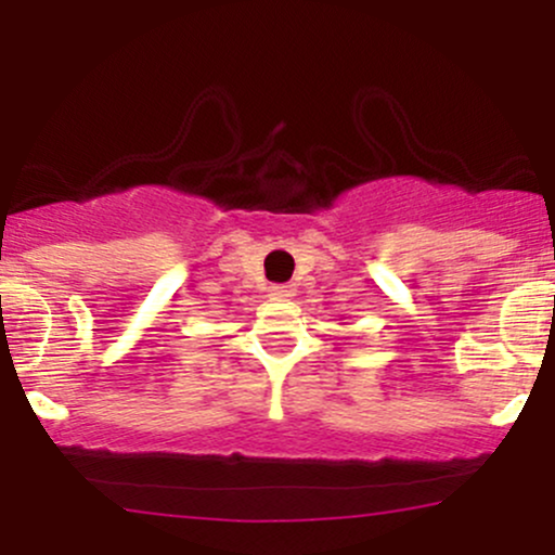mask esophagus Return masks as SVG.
<instances>
[{
  "label": "esophagus",
  "instance_id": "obj_1",
  "mask_svg": "<svg viewBox=\"0 0 555 555\" xmlns=\"http://www.w3.org/2000/svg\"><path fill=\"white\" fill-rule=\"evenodd\" d=\"M269 292H271V297H276V299L295 297V286H292V284H273Z\"/></svg>",
  "mask_w": 555,
  "mask_h": 555
}]
</instances>
